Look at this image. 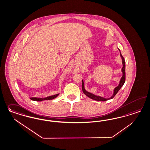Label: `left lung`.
<instances>
[{
	"instance_id": "obj_1",
	"label": "left lung",
	"mask_w": 150,
	"mask_h": 150,
	"mask_svg": "<svg viewBox=\"0 0 150 150\" xmlns=\"http://www.w3.org/2000/svg\"><path fill=\"white\" fill-rule=\"evenodd\" d=\"M119 49V48H118ZM119 50L120 51V50L119 49ZM120 56H121V58H122V65H123V67L122 68V69H121V71L122 72V77H121V80L120 81V83L119 84V86L117 87H116L114 91V94L112 95V96L110 98H104L102 97H100V96H97L93 94H92L89 92H87L85 89H84V82H83V81H82V90L83 92L87 96V97L90 98L91 99H93V100H97V101H106L109 99H112L114 97H115V96L117 94V93L119 92V91L120 89L122 86L124 85V83L125 82V59L123 57V56L121 55V52H120Z\"/></svg>"
}]
</instances>
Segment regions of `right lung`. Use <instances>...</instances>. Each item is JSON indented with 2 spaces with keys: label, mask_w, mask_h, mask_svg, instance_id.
<instances>
[{
  "label": "right lung",
  "mask_w": 150,
  "mask_h": 150,
  "mask_svg": "<svg viewBox=\"0 0 150 150\" xmlns=\"http://www.w3.org/2000/svg\"><path fill=\"white\" fill-rule=\"evenodd\" d=\"M59 94L54 95V96H50V97H46L45 98H31L30 99L33 100H35V101H38V102H41L42 100H51L53 99L54 98H56L58 96Z\"/></svg>",
  "instance_id": "right-lung-1"
}]
</instances>
